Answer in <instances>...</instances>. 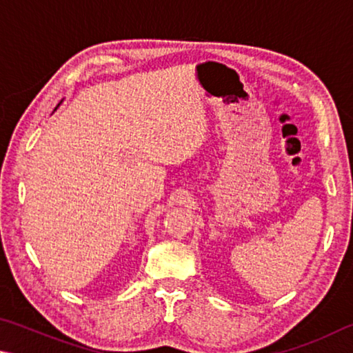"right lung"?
Instances as JSON below:
<instances>
[{
	"mask_svg": "<svg viewBox=\"0 0 353 353\" xmlns=\"http://www.w3.org/2000/svg\"><path fill=\"white\" fill-rule=\"evenodd\" d=\"M55 110H57V108H55ZM55 110H54V111H55Z\"/></svg>",
	"mask_w": 353,
	"mask_h": 353,
	"instance_id": "add662e5",
	"label": "right lung"
}]
</instances>
